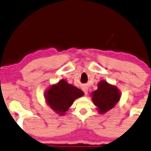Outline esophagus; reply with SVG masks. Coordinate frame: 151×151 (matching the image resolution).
Returning a JSON list of instances; mask_svg holds the SVG:
<instances>
[{"label": "esophagus", "instance_id": "34e87169", "mask_svg": "<svg viewBox=\"0 0 151 151\" xmlns=\"http://www.w3.org/2000/svg\"><path fill=\"white\" fill-rule=\"evenodd\" d=\"M82 90H83L84 93H85V95L88 94V88H82Z\"/></svg>", "mask_w": 151, "mask_h": 151}]
</instances>
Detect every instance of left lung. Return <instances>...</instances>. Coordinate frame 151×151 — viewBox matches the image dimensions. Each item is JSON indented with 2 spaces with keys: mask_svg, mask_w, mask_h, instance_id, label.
I'll return each instance as SVG.
<instances>
[{
  "mask_svg": "<svg viewBox=\"0 0 151 151\" xmlns=\"http://www.w3.org/2000/svg\"><path fill=\"white\" fill-rule=\"evenodd\" d=\"M93 104L100 114H105L115 106L121 97L119 89L102 80L98 84V89L91 93Z\"/></svg>",
  "mask_w": 151,
  "mask_h": 151,
  "instance_id": "obj_1",
  "label": "left lung"
}]
</instances>
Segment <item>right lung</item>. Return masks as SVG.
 <instances>
[{
    "mask_svg": "<svg viewBox=\"0 0 151 151\" xmlns=\"http://www.w3.org/2000/svg\"><path fill=\"white\" fill-rule=\"evenodd\" d=\"M83 95L84 93L80 89L61 80L56 85H51L47 89L45 98L47 104L53 111L60 115H63L69 110L74 100Z\"/></svg>",
    "mask_w": 151,
    "mask_h": 151,
    "instance_id": "1",
    "label": "right lung"
}]
</instances>
